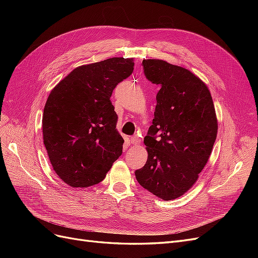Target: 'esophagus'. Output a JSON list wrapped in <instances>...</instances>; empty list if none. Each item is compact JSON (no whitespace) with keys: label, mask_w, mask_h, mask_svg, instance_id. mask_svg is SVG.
<instances>
[{"label":"esophagus","mask_w":258,"mask_h":258,"mask_svg":"<svg viewBox=\"0 0 258 258\" xmlns=\"http://www.w3.org/2000/svg\"><path fill=\"white\" fill-rule=\"evenodd\" d=\"M130 142L134 144V145H137V144H139L140 142H141V139L139 138V136H134V137H131L130 138Z\"/></svg>","instance_id":"1"}]
</instances>
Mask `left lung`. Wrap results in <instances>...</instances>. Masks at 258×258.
I'll use <instances>...</instances> for the list:
<instances>
[{"label": "left lung", "mask_w": 258, "mask_h": 258, "mask_svg": "<svg viewBox=\"0 0 258 258\" xmlns=\"http://www.w3.org/2000/svg\"><path fill=\"white\" fill-rule=\"evenodd\" d=\"M142 66L160 89L144 138L147 161L135 174L145 189L168 201L188 190L208 162L217 135L215 108L205 83L188 70L158 59Z\"/></svg>", "instance_id": "1"}]
</instances>
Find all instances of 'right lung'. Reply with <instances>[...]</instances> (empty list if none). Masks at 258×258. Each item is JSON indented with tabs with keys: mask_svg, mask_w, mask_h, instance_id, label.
I'll use <instances>...</instances> for the list:
<instances>
[{
	"mask_svg": "<svg viewBox=\"0 0 258 258\" xmlns=\"http://www.w3.org/2000/svg\"><path fill=\"white\" fill-rule=\"evenodd\" d=\"M134 67L124 58L82 66L51 90L43 114L44 145L54 172L70 186L100 183L122 154L111 97Z\"/></svg>",
	"mask_w": 258,
	"mask_h": 258,
	"instance_id": "obj_1",
	"label": "right lung"
}]
</instances>
